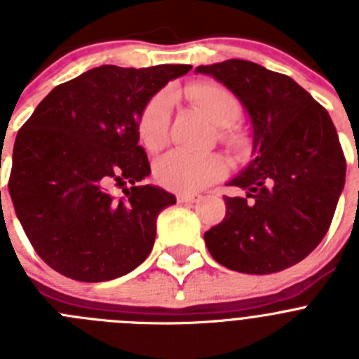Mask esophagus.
<instances>
[{"instance_id": "obj_1", "label": "esophagus", "mask_w": 359, "mask_h": 359, "mask_svg": "<svg viewBox=\"0 0 359 359\" xmlns=\"http://www.w3.org/2000/svg\"><path fill=\"white\" fill-rule=\"evenodd\" d=\"M201 199L199 194H177V203H196Z\"/></svg>"}]
</instances>
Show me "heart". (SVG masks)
I'll return each instance as SVG.
<instances>
[{"mask_svg":"<svg viewBox=\"0 0 359 359\" xmlns=\"http://www.w3.org/2000/svg\"><path fill=\"white\" fill-rule=\"evenodd\" d=\"M190 104H194L219 129V138L233 151L246 145V136L236 126L243 113L239 98L217 82H198L183 91ZM169 97L163 93L152 97L142 109L136 123V135L144 149L154 152L161 149L169 136ZM226 161L219 154H189L170 151L154 163V177L165 189L190 194L207 189L226 174Z\"/></svg>","mask_w":359,"mask_h":359,"instance_id":"heart-1","label":"heart"}]
</instances>
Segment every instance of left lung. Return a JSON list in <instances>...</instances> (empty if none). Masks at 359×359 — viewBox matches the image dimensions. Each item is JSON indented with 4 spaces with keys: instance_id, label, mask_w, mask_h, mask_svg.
I'll list each match as a JSON object with an SVG mask.
<instances>
[{
    "instance_id": "8db88e82",
    "label": "left lung",
    "mask_w": 359,
    "mask_h": 359,
    "mask_svg": "<svg viewBox=\"0 0 359 359\" xmlns=\"http://www.w3.org/2000/svg\"><path fill=\"white\" fill-rule=\"evenodd\" d=\"M236 95L253 129V160L228 185L226 215L205 231L219 264L248 275L277 273L306 259L325 237L345 185L331 116L287 75L243 59L198 66Z\"/></svg>"
}]
</instances>
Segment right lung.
<instances>
[{
  "label": "right lung",
  "mask_w": 359,
  "mask_h": 359,
  "mask_svg": "<svg viewBox=\"0 0 359 359\" xmlns=\"http://www.w3.org/2000/svg\"><path fill=\"white\" fill-rule=\"evenodd\" d=\"M190 68L88 69L53 88L19 129L8 192L50 268L73 280L104 282L147 259L158 214L176 198L140 185L151 165L136 123L145 104ZM113 186L123 187L122 198L110 196Z\"/></svg>",
  "instance_id": "add662e5"
}]
</instances>
